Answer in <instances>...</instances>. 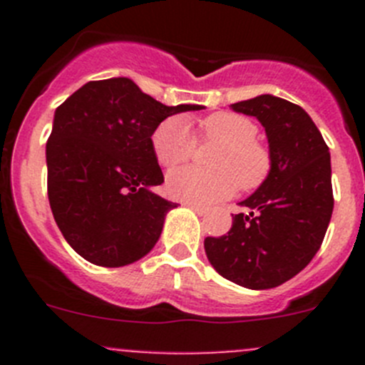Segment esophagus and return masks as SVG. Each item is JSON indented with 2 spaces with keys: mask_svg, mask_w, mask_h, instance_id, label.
I'll use <instances>...</instances> for the list:
<instances>
[{
  "mask_svg": "<svg viewBox=\"0 0 365 365\" xmlns=\"http://www.w3.org/2000/svg\"><path fill=\"white\" fill-rule=\"evenodd\" d=\"M187 206H189V208H192L194 212L197 213V215H206V213H208V210L205 208V206H201V205H194V203H187Z\"/></svg>",
  "mask_w": 365,
  "mask_h": 365,
  "instance_id": "esophagus-1",
  "label": "esophagus"
}]
</instances>
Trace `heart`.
<instances>
[{
    "instance_id": "1",
    "label": "heart",
    "mask_w": 365,
    "mask_h": 365,
    "mask_svg": "<svg viewBox=\"0 0 365 365\" xmlns=\"http://www.w3.org/2000/svg\"><path fill=\"white\" fill-rule=\"evenodd\" d=\"M203 141L219 143L210 153L213 169L180 168L165 178L168 194L194 205H213L227 200L238 187L252 189L267 178L272 159L268 150L256 141L257 127L251 118L238 113H215L200 123ZM155 159L164 168L189 160L196 148V135L183 116L164 120L152 134Z\"/></svg>"
}]
</instances>
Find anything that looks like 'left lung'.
Masks as SVG:
<instances>
[{"label":"left lung","instance_id":"1","mask_svg":"<svg viewBox=\"0 0 365 365\" xmlns=\"http://www.w3.org/2000/svg\"><path fill=\"white\" fill-rule=\"evenodd\" d=\"M259 120L272 165L222 237L205 238L212 267L249 289H270L295 277L322 247L334 210L332 168L322 132L300 106L274 95L231 104Z\"/></svg>","mask_w":365,"mask_h":365}]
</instances>
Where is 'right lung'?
<instances>
[{
  "label": "right lung",
  "mask_w": 365,
  "mask_h": 365,
  "mask_svg": "<svg viewBox=\"0 0 365 365\" xmlns=\"http://www.w3.org/2000/svg\"><path fill=\"white\" fill-rule=\"evenodd\" d=\"M128 77L90 81L54 113L46 146L47 194L70 247L98 267H125L153 249L176 203L152 192L164 182L152 134L171 114Z\"/></svg>",
  "instance_id": "right-lung-1"
}]
</instances>
